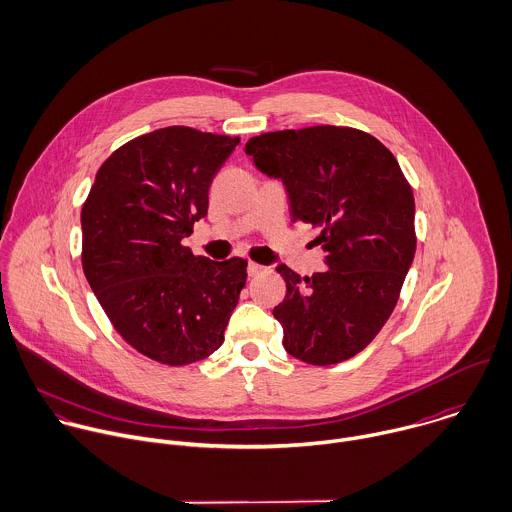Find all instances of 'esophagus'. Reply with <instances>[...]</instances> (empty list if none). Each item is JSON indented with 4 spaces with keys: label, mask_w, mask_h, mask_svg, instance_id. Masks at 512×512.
I'll use <instances>...</instances> for the list:
<instances>
[{
    "label": "esophagus",
    "mask_w": 512,
    "mask_h": 512,
    "mask_svg": "<svg viewBox=\"0 0 512 512\" xmlns=\"http://www.w3.org/2000/svg\"><path fill=\"white\" fill-rule=\"evenodd\" d=\"M267 269L263 267V265H259V263H249V267H247V273H249V277H257V275H261V273H265Z\"/></svg>",
    "instance_id": "esophagus-1"
}]
</instances>
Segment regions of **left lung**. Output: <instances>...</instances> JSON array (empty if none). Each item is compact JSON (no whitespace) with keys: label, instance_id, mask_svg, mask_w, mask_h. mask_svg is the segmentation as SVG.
Here are the masks:
<instances>
[{"label":"left lung","instance_id":"left-lung-1","mask_svg":"<svg viewBox=\"0 0 512 512\" xmlns=\"http://www.w3.org/2000/svg\"><path fill=\"white\" fill-rule=\"evenodd\" d=\"M245 153L285 183L293 221L311 223L329 271L287 283L273 309L283 347L325 367L361 353L391 317L417 249L415 197L395 155L355 127L313 125L251 137Z\"/></svg>","mask_w":512,"mask_h":512}]
</instances>
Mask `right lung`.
Returning a JSON list of instances; mask_svg holds the SVG:
<instances>
[{"mask_svg":"<svg viewBox=\"0 0 512 512\" xmlns=\"http://www.w3.org/2000/svg\"><path fill=\"white\" fill-rule=\"evenodd\" d=\"M239 137L171 125L115 149L81 207V265L115 331L181 367L215 353L247 261H211L181 241L207 215L209 187Z\"/></svg>","mask_w":512,"mask_h":512,"instance_id":"obj_1","label":"right lung"}]
</instances>
